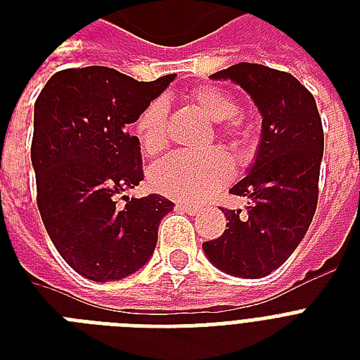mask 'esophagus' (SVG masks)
<instances>
[{"label":"esophagus","mask_w":360,"mask_h":360,"mask_svg":"<svg viewBox=\"0 0 360 360\" xmlns=\"http://www.w3.org/2000/svg\"><path fill=\"white\" fill-rule=\"evenodd\" d=\"M177 207L179 209H183V211H185V213H188V214H196L198 211H200V207H198V205H194V203H177Z\"/></svg>","instance_id":"obj_1"}]
</instances>
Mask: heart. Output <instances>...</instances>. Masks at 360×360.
Wrapping results in <instances>:
<instances>
[{
	"instance_id": "obj_1",
	"label": "heart",
	"mask_w": 360,
	"mask_h": 360,
	"mask_svg": "<svg viewBox=\"0 0 360 360\" xmlns=\"http://www.w3.org/2000/svg\"><path fill=\"white\" fill-rule=\"evenodd\" d=\"M191 101L211 121L222 123L219 136L233 149L243 151L248 129L240 117V106L230 93L213 86H200L191 91ZM134 130L143 153L158 155L168 146V103L158 97L136 117ZM233 177V164L224 153H175L155 164L149 183L155 191L175 200L198 202L228 185Z\"/></svg>"
}]
</instances>
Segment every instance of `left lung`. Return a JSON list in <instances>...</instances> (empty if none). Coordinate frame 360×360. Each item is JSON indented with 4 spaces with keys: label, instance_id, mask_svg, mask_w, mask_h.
<instances>
[{
    "label": "left lung",
    "instance_id": "left-lung-1",
    "mask_svg": "<svg viewBox=\"0 0 360 360\" xmlns=\"http://www.w3.org/2000/svg\"><path fill=\"white\" fill-rule=\"evenodd\" d=\"M211 78L243 87L263 121L256 160L230 188L231 194L248 198L246 211H222L228 230L203 243V252L231 276L262 278L293 254L318 207L321 117L312 93L290 72L237 63Z\"/></svg>",
    "mask_w": 360,
    "mask_h": 360
}]
</instances>
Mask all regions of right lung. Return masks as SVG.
Segmentation results:
<instances>
[{"label":"right lung","mask_w":360,"mask_h":360,"mask_svg":"<svg viewBox=\"0 0 360 360\" xmlns=\"http://www.w3.org/2000/svg\"><path fill=\"white\" fill-rule=\"evenodd\" d=\"M138 82L108 67L59 70L35 101L31 164L48 236L76 273L95 282L136 273L174 209L160 194L123 196L143 179L140 140L127 127L174 82Z\"/></svg>","instance_id":"1"}]
</instances>
